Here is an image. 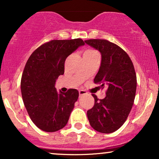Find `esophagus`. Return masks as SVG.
I'll return each mask as SVG.
<instances>
[{
    "mask_svg": "<svg viewBox=\"0 0 159 159\" xmlns=\"http://www.w3.org/2000/svg\"><path fill=\"white\" fill-rule=\"evenodd\" d=\"M86 94H87V92H86V91H84V90H79V96L80 97L83 96V95Z\"/></svg>",
    "mask_w": 159,
    "mask_h": 159,
    "instance_id": "esophagus-1",
    "label": "esophagus"
}]
</instances>
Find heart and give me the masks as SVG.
<instances>
[{"label":"heart","mask_w":159,"mask_h":159,"mask_svg":"<svg viewBox=\"0 0 159 159\" xmlns=\"http://www.w3.org/2000/svg\"><path fill=\"white\" fill-rule=\"evenodd\" d=\"M98 54V53H97L96 51H94V50L87 49L85 51L84 55H91V54Z\"/></svg>","instance_id":"b5f03b06"}]
</instances>
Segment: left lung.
I'll list each match as a JSON object with an SVG mask.
<instances>
[{
    "mask_svg": "<svg viewBox=\"0 0 159 159\" xmlns=\"http://www.w3.org/2000/svg\"><path fill=\"white\" fill-rule=\"evenodd\" d=\"M85 43L101 54V65L94 83L107 86L106 97L97 99L87 111L92 127L105 134L118 130L126 121L134 104L137 76L129 55L121 48L107 40L90 39Z\"/></svg>",
    "mask_w": 159,
    "mask_h": 159,
    "instance_id": "left-lung-1",
    "label": "left lung"
}]
</instances>
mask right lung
Here are the masks:
<instances>
[{"label": "right lung", "instance_id": "obj_1", "mask_svg": "<svg viewBox=\"0 0 159 159\" xmlns=\"http://www.w3.org/2000/svg\"><path fill=\"white\" fill-rule=\"evenodd\" d=\"M85 43L81 39L53 40L39 46L25 65L21 79L23 102L40 129L54 132L66 126L78 100V90L58 92L55 83L65 72V60Z\"/></svg>", "mask_w": 159, "mask_h": 159}]
</instances>
